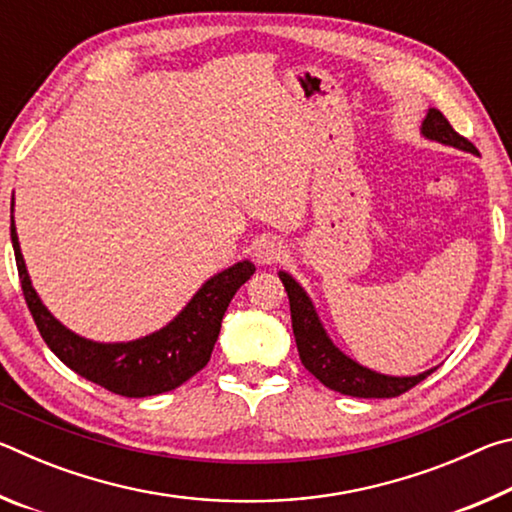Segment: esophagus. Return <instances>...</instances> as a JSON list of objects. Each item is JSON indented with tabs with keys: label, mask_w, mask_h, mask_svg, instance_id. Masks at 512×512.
I'll return each instance as SVG.
<instances>
[{
	"label": "esophagus",
	"mask_w": 512,
	"mask_h": 512,
	"mask_svg": "<svg viewBox=\"0 0 512 512\" xmlns=\"http://www.w3.org/2000/svg\"><path fill=\"white\" fill-rule=\"evenodd\" d=\"M287 255V246L282 244L280 239L275 237H264L255 241V248H253V257L257 259V264H275L280 262V259Z\"/></svg>",
	"instance_id": "esophagus-1"
}]
</instances>
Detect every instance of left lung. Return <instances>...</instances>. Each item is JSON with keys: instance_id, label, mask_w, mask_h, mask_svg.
Instances as JSON below:
<instances>
[{"instance_id": "obj_1", "label": "left lung", "mask_w": 512, "mask_h": 512, "mask_svg": "<svg viewBox=\"0 0 512 512\" xmlns=\"http://www.w3.org/2000/svg\"><path fill=\"white\" fill-rule=\"evenodd\" d=\"M420 133L431 142L454 146L458 151L479 153L472 142L458 135L452 124L445 119V115L436 108H429L427 117L422 121ZM280 280L287 289L289 305H291V325L293 336H296V345L300 352V361L311 375H314L320 384H325L332 391L350 397H397L409 391L422 379H427L433 370H424L420 375L411 377H393L381 375L377 370H370L361 366L348 354L341 352L329 339L323 323H320L318 311L314 302L307 296V291L293 280L287 271H280Z\"/></svg>"}]
</instances>
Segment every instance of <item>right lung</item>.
I'll return each instance as SVG.
<instances>
[{
    "label": "right lung",
    "instance_id": "right-lung-1",
    "mask_svg": "<svg viewBox=\"0 0 512 512\" xmlns=\"http://www.w3.org/2000/svg\"><path fill=\"white\" fill-rule=\"evenodd\" d=\"M11 241L24 300L49 350L76 375L124 397H149L173 391L189 377H194L198 370H203L219 339L225 309L241 284L248 282L255 273V264H250L248 259L232 264L225 271L212 275L180 309V314L158 332L135 341L99 343L67 329L42 305L24 264L13 216Z\"/></svg>",
    "mask_w": 512,
    "mask_h": 512
}]
</instances>
